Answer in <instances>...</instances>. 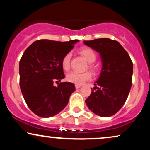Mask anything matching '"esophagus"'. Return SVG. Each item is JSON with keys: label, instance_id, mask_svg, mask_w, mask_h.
I'll list each match as a JSON object with an SVG mask.
<instances>
[{"label": "esophagus", "instance_id": "esophagus-1", "mask_svg": "<svg viewBox=\"0 0 150 150\" xmlns=\"http://www.w3.org/2000/svg\"><path fill=\"white\" fill-rule=\"evenodd\" d=\"M82 87V85H75V88L76 89H78V88H80V87Z\"/></svg>", "mask_w": 150, "mask_h": 150}]
</instances>
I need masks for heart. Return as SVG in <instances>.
Returning a JSON list of instances; mask_svg holds the SVG:
<instances>
[{"label":"heart","instance_id":"obj_1","mask_svg":"<svg viewBox=\"0 0 150 150\" xmlns=\"http://www.w3.org/2000/svg\"><path fill=\"white\" fill-rule=\"evenodd\" d=\"M80 53L85 58L87 62L89 63H94L97 59V55L95 52L92 49L89 48H85L80 50ZM72 54L69 52L65 55L62 58L61 64L62 67L65 70H69L70 66V60H71ZM90 68H93L92 65H90ZM92 74L89 72H85V73H79L76 71L70 72L67 74L66 80L68 82L75 84V85H82L87 81L90 80L92 79Z\"/></svg>","mask_w":150,"mask_h":150}]
</instances>
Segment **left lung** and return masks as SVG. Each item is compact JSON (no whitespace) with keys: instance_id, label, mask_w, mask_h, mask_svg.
I'll list each match as a JSON object with an SVG mask.
<instances>
[{"instance_id":"8db88e82","label":"left lung","mask_w":150,"mask_h":150,"mask_svg":"<svg viewBox=\"0 0 150 150\" xmlns=\"http://www.w3.org/2000/svg\"><path fill=\"white\" fill-rule=\"evenodd\" d=\"M100 55V76L85 100L89 110L101 117L116 114L125 104L132 86L133 65L127 51L117 41L101 38L84 41Z\"/></svg>"}]
</instances>
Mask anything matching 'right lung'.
Instances as JSON below:
<instances>
[{
    "label": "right lung",
    "instance_id": "right-lung-1",
    "mask_svg": "<svg viewBox=\"0 0 150 150\" xmlns=\"http://www.w3.org/2000/svg\"><path fill=\"white\" fill-rule=\"evenodd\" d=\"M78 40L69 42L42 39L25 50L19 65L21 92L31 111L38 116L49 118L61 112L75 90L71 82H53L65 77L62 58Z\"/></svg>",
    "mask_w": 150,
    "mask_h": 150
}]
</instances>
